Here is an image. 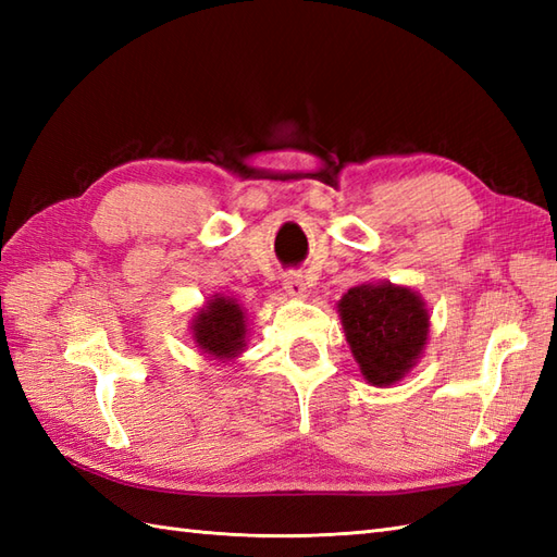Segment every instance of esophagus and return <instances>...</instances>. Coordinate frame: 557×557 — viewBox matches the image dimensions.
<instances>
[{"label": "esophagus", "mask_w": 557, "mask_h": 557, "mask_svg": "<svg viewBox=\"0 0 557 557\" xmlns=\"http://www.w3.org/2000/svg\"><path fill=\"white\" fill-rule=\"evenodd\" d=\"M282 285H285V292L294 299H304L306 292H309L306 289L304 275H299V272H289V275H285V280H282Z\"/></svg>", "instance_id": "34e87169"}]
</instances>
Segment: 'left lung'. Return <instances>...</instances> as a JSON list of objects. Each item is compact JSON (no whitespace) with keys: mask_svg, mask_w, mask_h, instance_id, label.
<instances>
[{"mask_svg":"<svg viewBox=\"0 0 557 557\" xmlns=\"http://www.w3.org/2000/svg\"><path fill=\"white\" fill-rule=\"evenodd\" d=\"M337 311L354 359L366 381L387 387L421 359L431 315L417 292L389 282L351 287Z\"/></svg>","mask_w":557,"mask_h":557,"instance_id":"1","label":"left lung"}]
</instances>
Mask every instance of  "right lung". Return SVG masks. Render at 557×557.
<instances>
[{"instance_id": "right-lung-1", "label": "right lung", "mask_w": 557, "mask_h": 557, "mask_svg": "<svg viewBox=\"0 0 557 557\" xmlns=\"http://www.w3.org/2000/svg\"><path fill=\"white\" fill-rule=\"evenodd\" d=\"M194 342L203 354L220 361L236 359L246 347V313L236 299L215 294L203 309L194 315Z\"/></svg>"}]
</instances>
